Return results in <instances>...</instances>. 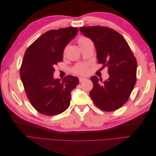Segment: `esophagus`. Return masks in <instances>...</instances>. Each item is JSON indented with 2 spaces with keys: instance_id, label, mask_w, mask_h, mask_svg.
I'll return each instance as SVG.
<instances>
[{
  "instance_id": "obj_1",
  "label": "esophagus",
  "mask_w": 156,
  "mask_h": 156,
  "mask_svg": "<svg viewBox=\"0 0 156 156\" xmlns=\"http://www.w3.org/2000/svg\"><path fill=\"white\" fill-rule=\"evenodd\" d=\"M86 79H87L86 78H83V77H79V82H80V83H81V82L84 81V80H86Z\"/></svg>"
}]
</instances>
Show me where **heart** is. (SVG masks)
<instances>
[{"mask_svg":"<svg viewBox=\"0 0 156 156\" xmlns=\"http://www.w3.org/2000/svg\"><path fill=\"white\" fill-rule=\"evenodd\" d=\"M90 40L88 37L86 36H79L77 38V43L81 47L83 44L87 43V41H88ZM88 71V65L87 64H84V63H80L77 64V65H75V66L72 69V72L77 74V75H87Z\"/></svg>","mask_w":156,"mask_h":156,"instance_id":"heart-1","label":"heart"}]
</instances>
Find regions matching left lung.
I'll list each match as a JSON object with an SVG mask.
<instances>
[{"label":"left lung","mask_w":156,"mask_h":156,"mask_svg":"<svg viewBox=\"0 0 156 156\" xmlns=\"http://www.w3.org/2000/svg\"><path fill=\"white\" fill-rule=\"evenodd\" d=\"M91 39L97 52L98 63L108 68L109 78L99 81L91 78L94 87L90 96L98 107L111 112L119 109L128 100L136 81L137 62L129 46L120 33L101 26L79 29Z\"/></svg>","instance_id":"left-lung-1"}]
</instances>
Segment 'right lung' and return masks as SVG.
I'll list each match as a JSON object with an SVG mask.
<instances>
[{"mask_svg": "<svg viewBox=\"0 0 156 156\" xmlns=\"http://www.w3.org/2000/svg\"><path fill=\"white\" fill-rule=\"evenodd\" d=\"M78 32L68 27L45 32L25 51L20 68V77L27 98L41 114H60L70 104L71 92L79 79L67 75L62 80L53 78L55 66L62 61L65 47Z\"/></svg>", "mask_w": 156, "mask_h": 156, "instance_id": "add662e5", "label": "right lung"}]
</instances>
